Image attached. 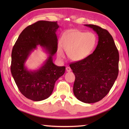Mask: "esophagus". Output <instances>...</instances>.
I'll use <instances>...</instances> for the list:
<instances>
[{"mask_svg": "<svg viewBox=\"0 0 129 129\" xmlns=\"http://www.w3.org/2000/svg\"><path fill=\"white\" fill-rule=\"evenodd\" d=\"M66 70H67V72H71V71H72V69H71V68H70V67H67L66 68Z\"/></svg>", "mask_w": 129, "mask_h": 129, "instance_id": "obj_1", "label": "esophagus"}]
</instances>
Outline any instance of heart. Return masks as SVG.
<instances>
[{
    "label": "heart",
    "mask_w": 129,
    "mask_h": 129,
    "mask_svg": "<svg viewBox=\"0 0 129 129\" xmlns=\"http://www.w3.org/2000/svg\"><path fill=\"white\" fill-rule=\"evenodd\" d=\"M96 35L92 32H85L78 30H72L62 35L61 45L67 52L68 57L74 61L84 60L94 51L97 45ZM57 55L60 58L64 57L61 47L57 49Z\"/></svg>",
    "instance_id": "1"
}]
</instances>
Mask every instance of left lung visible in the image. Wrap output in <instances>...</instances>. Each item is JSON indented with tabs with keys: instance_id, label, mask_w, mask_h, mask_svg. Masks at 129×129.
Here are the masks:
<instances>
[{
	"instance_id": "obj_1",
	"label": "left lung",
	"mask_w": 129,
	"mask_h": 129,
	"mask_svg": "<svg viewBox=\"0 0 129 129\" xmlns=\"http://www.w3.org/2000/svg\"><path fill=\"white\" fill-rule=\"evenodd\" d=\"M98 35L95 50L81 61L70 64L75 76L73 92L85 103L101 100L108 94L119 73V55L111 34L101 27L85 24Z\"/></svg>"
}]
</instances>
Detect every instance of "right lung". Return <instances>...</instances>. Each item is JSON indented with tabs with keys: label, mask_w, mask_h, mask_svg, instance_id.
Listing matches in <instances>:
<instances>
[{
	"label": "right lung",
	"mask_w": 129,
	"mask_h": 129,
	"mask_svg": "<svg viewBox=\"0 0 129 129\" xmlns=\"http://www.w3.org/2000/svg\"><path fill=\"white\" fill-rule=\"evenodd\" d=\"M59 28L57 21H38L23 30L13 46L11 73L19 90L29 99L38 101L48 98L56 81L65 73V67L57 66L53 60ZM38 46L48 54L47 59L38 69L29 70L26 62Z\"/></svg>",
	"instance_id": "1"
}]
</instances>
